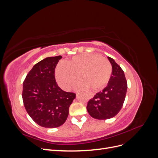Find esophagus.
Masks as SVG:
<instances>
[{"instance_id": "34e87169", "label": "esophagus", "mask_w": 158, "mask_h": 158, "mask_svg": "<svg viewBox=\"0 0 158 158\" xmlns=\"http://www.w3.org/2000/svg\"><path fill=\"white\" fill-rule=\"evenodd\" d=\"M87 96L89 99H92L94 97V95L91 93H88V94H87Z\"/></svg>"}]
</instances>
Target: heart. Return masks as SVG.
I'll return each mask as SVG.
<instances>
[{
  "mask_svg": "<svg viewBox=\"0 0 158 158\" xmlns=\"http://www.w3.org/2000/svg\"><path fill=\"white\" fill-rule=\"evenodd\" d=\"M78 74L81 80L75 85L76 89L99 90L106 86L111 78L112 65L107 59L99 55L85 53L73 56L56 68L57 82L64 90L71 88Z\"/></svg>",
  "mask_w": 158,
  "mask_h": 158,
  "instance_id": "1",
  "label": "heart"
}]
</instances>
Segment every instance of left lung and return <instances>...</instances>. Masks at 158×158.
Masks as SVG:
<instances>
[{
    "instance_id": "left-lung-1",
    "label": "left lung",
    "mask_w": 158,
    "mask_h": 158,
    "mask_svg": "<svg viewBox=\"0 0 158 158\" xmlns=\"http://www.w3.org/2000/svg\"><path fill=\"white\" fill-rule=\"evenodd\" d=\"M108 59L112 65V74L108 85L89 100L87 110L91 117L99 120L113 118L121 109L125 102L127 82L123 70L111 57Z\"/></svg>"
}]
</instances>
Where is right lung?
Listing matches in <instances>:
<instances>
[{"label": "right lung", "mask_w": 158, "mask_h": 158, "mask_svg": "<svg viewBox=\"0 0 158 158\" xmlns=\"http://www.w3.org/2000/svg\"><path fill=\"white\" fill-rule=\"evenodd\" d=\"M62 56L47 57L35 64L23 82L22 99L26 111L37 125L56 128L63 125L76 94L56 84L55 70Z\"/></svg>", "instance_id": "1"}]
</instances>
